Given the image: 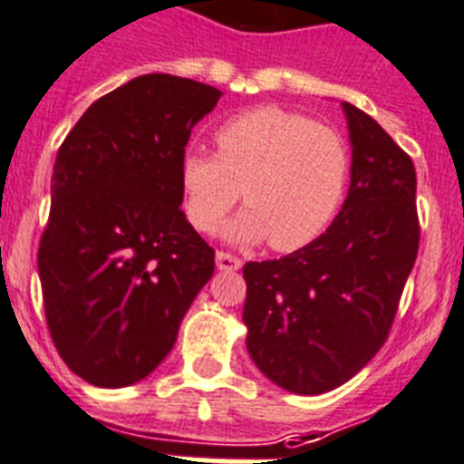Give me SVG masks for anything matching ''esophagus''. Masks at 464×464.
Wrapping results in <instances>:
<instances>
[{
	"label": "esophagus",
	"instance_id": "esophagus-1",
	"mask_svg": "<svg viewBox=\"0 0 464 464\" xmlns=\"http://www.w3.org/2000/svg\"><path fill=\"white\" fill-rule=\"evenodd\" d=\"M216 265H218V270L235 272V270H239V267H241V260L237 258V256H232V253H227V251H218L216 253Z\"/></svg>",
	"mask_w": 464,
	"mask_h": 464
}]
</instances>
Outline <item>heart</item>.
I'll list each match as a JSON object with an SVG mask.
<instances>
[{"label": "heart", "mask_w": 464, "mask_h": 464, "mask_svg": "<svg viewBox=\"0 0 464 464\" xmlns=\"http://www.w3.org/2000/svg\"><path fill=\"white\" fill-rule=\"evenodd\" d=\"M216 154L180 161L185 213L213 232L239 199L246 208L227 225L235 241L267 239L275 251L310 246L338 216L350 180V148L331 126L303 112L260 105L225 119Z\"/></svg>", "instance_id": "b5f03b06"}]
</instances>
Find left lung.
Segmentation results:
<instances>
[{
    "label": "left lung",
    "mask_w": 464,
    "mask_h": 464,
    "mask_svg": "<svg viewBox=\"0 0 464 464\" xmlns=\"http://www.w3.org/2000/svg\"><path fill=\"white\" fill-rule=\"evenodd\" d=\"M352 183L310 246L244 265L246 347L272 382L324 394L385 345L420 246L415 166L373 117L343 102Z\"/></svg>",
    "instance_id": "8db88e82"
}]
</instances>
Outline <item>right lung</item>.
Here are the masks:
<instances>
[{"instance_id":"add662e5","label":"right lung","mask_w":464,"mask_h":464,"mask_svg":"<svg viewBox=\"0 0 464 464\" xmlns=\"http://www.w3.org/2000/svg\"><path fill=\"white\" fill-rule=\"evenodd\" d=\"M220 96L142 74L98 98L58 150L37 267L51 340L91 385L152 373L211 279L216 251L180 208V161Z\"/></svg>"}]
</instances>
